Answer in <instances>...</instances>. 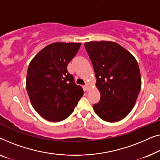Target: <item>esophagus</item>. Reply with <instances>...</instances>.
I'll use <instances>...</instances> for the list:
<instances>
[{
    "label": "esophagus",
    "mask_w": 160,
    "mask_h": 160,
    "mask_svg": "<svg viewBox=\"0 0 160 160\" xmlns=\"http://www.w3.org/2000/svg\"><path fill=\"white\" fill-rule=\"evenodd\" d=\"M85 90H86L87 91H89V89H90V86H89V85L88 84V83H86V84L85 85Z\"/></svg>",
    "instance_id": "1"
}]
</instances>
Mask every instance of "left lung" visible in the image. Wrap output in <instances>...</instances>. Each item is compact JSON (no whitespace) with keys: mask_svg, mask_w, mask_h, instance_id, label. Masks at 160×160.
<instances>
[{"mask_svg":"<svg viewBox=\"0 0 160 160\" xmlns=\"http://www.w3.org/2000/svg\"><path fill=\"white\" fill-rule=\"evenodd\" d=\"M85 48L93 64L100 102L93 105L96 114L109 122L124 119L134 107L141 87L135 57L112 41H91Z\"/></svg>","mask_w":160,"mask_h":160,"instance_id":"left-lung-1","label":"left lung"}]
</instances>
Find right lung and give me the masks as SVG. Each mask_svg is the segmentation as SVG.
Here are the masks:
<instances>
[{
    "label": "right lung",
    "instance_id": "right-lung-1",
    "mask_svg": "<svg viewBox=\"0 0 160 160\" xmlns=\"http://www.w3.org/2000/svg\"><path fill=\"white\" fill-rule=\"evenodd\" d=\"M80 42H53L45 47L29 64L26 89L35 110L45 120L59 122L70 115L83 90L67 71Z\"/></svg>",
    "mask_w": 160,
    "mask_h": 160
}]
</instances>
